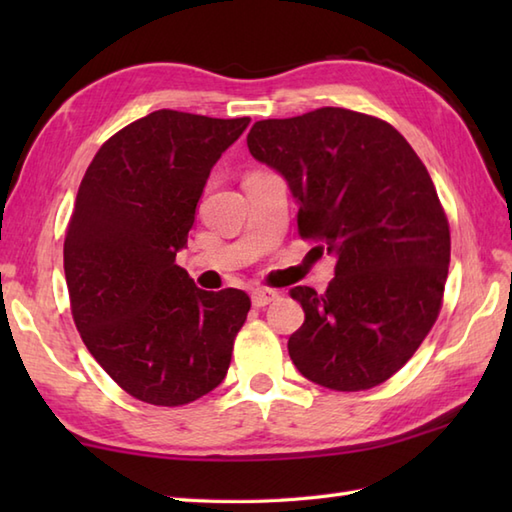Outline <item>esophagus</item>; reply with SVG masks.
I'll return each instance as SVG.
<instances>
[{
  "label": "esophagus",
  "instance_id": "1",
  "mask_svg": "<svg viewBox=\"0 0 512 512\" xmlns=\"http://www.w3.org/2000/svg\"><path fill=\"white\" fill-rule=\"evenodd\" d=\"M279 299L277 290H268V288H257L253 290V306L255 308H264L268 303H273Z\"/></svg>",
  "mask_w": 512,
  "mask_h": 512
}]
</instances>
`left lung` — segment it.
<instances>
[{"mask_svg":"<svg viewBox=\"0 0 512 512\" xmlns=\"http://www.w3.org/2000/svg\"><path fill=\"white\" fill-rule=\"evenodd\" d=\"M246 143L288 182L299 233L336 257L323 295L290 290L306 312L292 363L336 391L385 383L436 323L449 275V222L427 167L389 123L343 107L257 121Z\"/></svg>","mask_w":512,"mask_h":512,"instance_id":"8db88e82","label":"left lung"}]
</instances>
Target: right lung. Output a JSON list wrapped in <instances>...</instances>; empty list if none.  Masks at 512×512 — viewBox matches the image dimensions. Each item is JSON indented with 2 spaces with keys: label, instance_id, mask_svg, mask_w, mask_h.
I'll use <instances>...</instances> for the list:
<instances>
[{
  "label": "right lung",
  "instance_id": "add662e5",
  "mask_svg": "<svg viewBox=\"0 0 512 512\" xmlns=\"http://www.w3.org/2000/svg\"><path fill=\"white\" fill-rule=\"evenodd\" d=\"M250 118L158 110L96 151L63 244L72 317L129 396L178 407L209 394L246 321L244 290L206 292L176 264L213 165Z\"/></svg>",
  "mask_w": 512,
  "mask_h": 512
}]
</instances>
